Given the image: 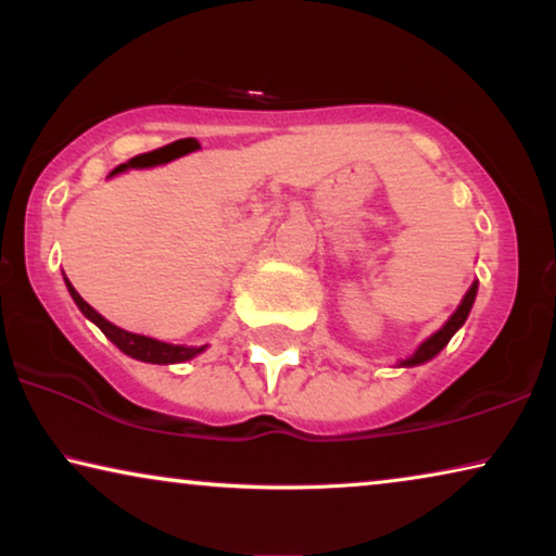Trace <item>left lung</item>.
I'll list each match as a JSON object with an SVG mask.
<instances>
[{
  "mask_svg": "<svg viewBox=\"0 0 556 556\" xmlns=\"http://www.w3.org/2000/svg\"><path fill=\"white\" fill-rule=\"evenodd\" d=\"M476 291H478V283H473L468 288V293L463 295V301H460V306L455 308V314L447 318V324L443 326V329L440 331H435L432 333V337L428 339V341H422L420 344V349H417V352L413 354V356H407L405 362V367H415V364H422V362H428V359H432V356H435L440 349H443L447 341L453 339V333L460 329L463 324H466V318H468V314H470V306H473V301H476Z\"/></svg>",
  "mask_w": 556,
  "mask_h": 556,
  "instance_id": "8db88e82",
  "label": "left lung"
}]
</instances>
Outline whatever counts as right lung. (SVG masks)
I'll return each mask as SVG.
<instances>
[{"mask_svg": "<svg viewBox=\"0 0 556 556\" xmlns=\"http://www.w3.org/2000/svg\"><path fill=\"white\" fill-rule=\"evenodd\" d=\"M67 291H71L73 301L78 303V308L83 311V314H86L90 321H93L98 329H101L105 337H109L113 344L121 349V352L134 356V359L151 362V364H174V362L192 359L194 354L202 352V346L200 349H197V346H174V344H164V341H159V339L141 337V333H131V331L118 329V326L105 321V318L98 314L93 306H88V303L80 299V293L71 286V280H67Z\"/></svg>", "mask_w": 556, "mask_h": 556, "instance_id": "1", "label": "right lung"}]
</instances>
